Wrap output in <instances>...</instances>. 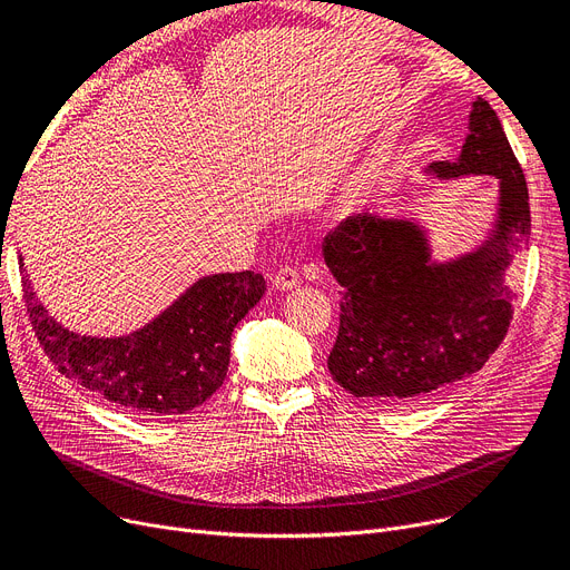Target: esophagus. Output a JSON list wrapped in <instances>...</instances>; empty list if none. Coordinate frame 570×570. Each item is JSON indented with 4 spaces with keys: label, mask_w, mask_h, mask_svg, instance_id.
<instances>
[{
    "label": "esophagus",
    "mask_w": 570,
    "mask_h": 570,
    "mask_svg": "<svg viewBox=\"0 0 570 570\" xmlns=\"http://www.w3.org/2000/svg\"><path fill=\"white\" fill-rule=\"evenodd\" d=\"M275 288L277 291H291V288H295L297 284H301V275H297V269L295 267H291V265H282L279 269H277V275H275Z\"/></svg>",
    "instance_id": "obj_1"
}]
</instances>
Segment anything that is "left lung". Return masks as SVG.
I'll use <instances>...</instances> for the list:
<instances>
[{
  "label": "left lung",
  "instance_id": "1",
  "mask_svg": "<svg viewBox=\"0 0 570 570\" xmlns=\"http://www.w3.org/2000/svg\"><path fill=\"white\" fill-rule=\"evenodd\" d=\"M458 161L439 177L494 175L499 222L488 243L451 263H430L423 230L406 219L357 215L323 237L340 282V333L327 370L355 397L409 402L481 370L513 321L505 269L531 235L527 179L492 106L473 101Z\"/></svg>",
  "mask_w": 570,
  "mask_h": 570
}]
</instances>
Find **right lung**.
<instances>
[{
  "instance_id": "1",
  "label": "right lung",
  "mask_w": 570,
  "mask_h": 570,
  "mask_svg": "<svg viewBox=\"0 0 570 570\" xmlns=\"http://www.w3.org/2000/svg\"><path fill=\"white\" fill-rule=\"evenodd\" d=\"M263 293L265 279L252 269L203 277L138 333L97 340L55 323L22 277L24 307L50 363L89 393L142 417L187 413L217 393L233 327Z\"/></svg>"
}]
</instances>
